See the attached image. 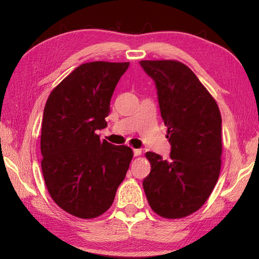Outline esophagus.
Segmentation results:
<instances>
[{
	"mask_svg": "<svg viewBox=\"0 0 259 259\" xmlns=\"http://www.w3.org/2000/svg\"><path fill=\"white\" fill-rule=\"evenodd\" d=\"M141 149H134V156L135 157H138V156H140L141 155Z\"/></svg>",
	"mask_w": 259,
	"mask_h": 259,
	"instance_id": "34e87169",
	"label": "esophagus"
}]
</instances>
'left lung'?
I'll return each mask as SVG.
<instances>
[{"label": "left lung", "instance_id": "obj_1", "mask_svg": "<svg viewBox=\"0 0 259 259\" xmlns=\"http://www.w3.org/2000/svg\"><path fill=\"white\" fill-rule=\"evenodd\" d=\"M157 88L159 108L168 126L169 159L147 152L151 164L144 189L151 209L164 218L198 210L221 172L222 115L216 101L192 71L178 61H140Z\"/></svg>", "mask_w": 259, "mask_h": 259}]
</instances>
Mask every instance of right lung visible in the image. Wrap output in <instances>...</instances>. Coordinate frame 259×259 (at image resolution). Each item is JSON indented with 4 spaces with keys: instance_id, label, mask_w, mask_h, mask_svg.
<instances>
[{
    "instance_id": "obj_1",
    "label": "right lung",
    "mask_w": 259,
    "mask_h": 259,
    "mask_svg": "<svg viewBox=\"0 0 259 259\" xmlns=\"http://www.w3.org/2000/svg\"><path fill=\"white\" fill-rule=\"evenodd\" d=\"M129 62L96 61L75 68L50 93L43 111L42 172L63 210L90 219L106 212L133 159L126 146L100 140L110 101Z\"/></svg>"
}]
</instances>
